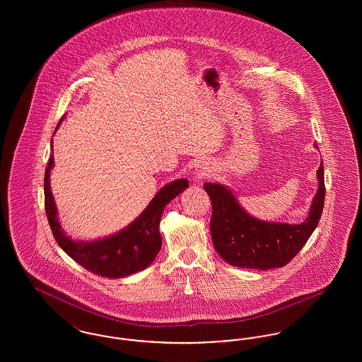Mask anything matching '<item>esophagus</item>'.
<instances>
[{"label": "esophagus", "mask_w": 362, "mask_h": 362, "mask_svg": "<svg viewBox=\"0 0 362 362\" xmlns=\"http://www.w3.org/2000/svg\"><path fill=\"white\" fill-rule=\"evenodd\" d=\"M209 173H210L209 168L205 165H201V167H198V170H195V179H198V180L204 179V177L209 176Z\"/></svg>", "instance_id": "34e87169"}]
</instances>
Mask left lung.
I'll use <instances>...</instances> for the list:
<instances>
[{"instance_id": "obj_1", "label": "left lung", "mask_w": 362, "mask_h": 362, "mask_svg": "<svg viewBox=\"0 0 362 362\" xmlns=\"http://www.w3.org/2000/svg\"><path fill=\"white\" fill-rule=\"evenodd\" d=\"M317 146V145H315ZM319 189L310 206L308 218L301 224L264 223L241 209L235 195L217 183H205L211 201L210 233L216 251L226 263L267 270L284 267L305 245L317 226L325 206L323 161L317 170Z\"/></svg>"}]
</instances>
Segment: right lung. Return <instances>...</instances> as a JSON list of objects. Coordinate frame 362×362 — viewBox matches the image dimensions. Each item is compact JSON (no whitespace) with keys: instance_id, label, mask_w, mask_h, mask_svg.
Instances as JSON below:
<instances>
[{"instance_id":"1","label":"right lung","mask_w":362,"mask_h":362,"mask_svg":"<svg viewBox=\"0 0 362 362\" xmlns=\"http://www.w3.org/2000/svg\"><path fill=\"white\" fill-rule=\"evenodd\" d=\"M61 122L62 119L59 123ZM52 164V156L45 173V210L58 245L70 258L98 276L122 278L146 269L161 248V235L158 229L163 211L171 199L189 187V180L177 179L164 186L137 220L119 233L102 240L73 241L65 236L57 218V207L49 182Z\"/></svg>"}]
</instances>
